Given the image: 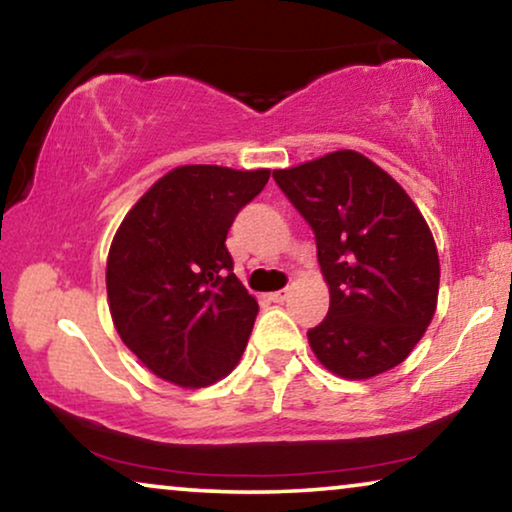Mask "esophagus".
<instances>
[{
  "label": "esophagus",
  "mask_w": 512,
  "mask_h": 512,
  "mask_svg": "<svg viewBox=\"0 0 512 512\" xmlns=\"http://www.w3.org/2000/svg\"><path fill=\"white\" fill-rule=\"evenodd\" d=\"M269 299H271V302H276V304H283L285 299H288V290H278V292H271Z\"/></svg>",
  "instance_id": "esophagus-1"
}]
</instances>
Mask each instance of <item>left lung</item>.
I'll return each instance as SVG.
<instances>
[{
    "instance_id": "8db88e82",
    "label": "left lung",
    "mask_w": 512,
    "mask_h": 512,
    "mask_svg": "<svg viewBox=\"0 0 512 512\" xmlns=\"http://www.w3.org/2000/svg\"><path fill=\"white\" fill-rule=\"evenodd\" d=\"M274 180L311 224L330 290L327 316L306 332L318 363L342 379L393 370L438 306V248L417 203L353 149L278 168Z\"/></svg>"
}]
</instances>
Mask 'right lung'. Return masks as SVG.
Listing matches in <instances>:
<instances>
[{"label":"right lung","instance_id":"right-lung-1","mask_svg":"<svg viewBox=\"0 0 512 512\" xmlns=\"http://www.w3.org/2000/svg\"><path fill=\"white\" fill-rule=\"evenodd\" d=\"M269 168L177 166L119 224L107 255V302L121 342L182 388L234 370L260 311L234 274L227 231L269 182Z\"/></svg>","mask_w":512,"mask_h":512}]
</instances>
